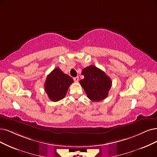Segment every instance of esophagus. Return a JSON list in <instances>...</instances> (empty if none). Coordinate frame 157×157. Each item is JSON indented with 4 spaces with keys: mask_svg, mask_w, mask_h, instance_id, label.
Listing matches in <instances>:
<instances>
[{
    "mask_svg": "<svg viewBox=\"0 0 157 157\" xmlns=\"http://www.w3.org/2000/svg\"><path fill=\"white\" fill-rule=\"evenodd\" d=\"M74 80L75 82H78V81H79V77H75V78H74Z\"/></svg>",
    "mask_w": 157,
    "mask_h": 157,
    "instance_id": "esophagus-1",
    "label": "esophagus"
}]
</instances>
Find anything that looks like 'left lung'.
Instances as JSON below:
<instances>
[{
    "instance_id": "1",
    "label": "left lung",
    "mask_w": 157,
    "mask_h": 157,
    "mask_svg": "<svg viewBox=\"0 0 157 157\" xmlns=\"http://www.w3.org/2000/svg\"><path fill=\"white\" fill-rule=\"evenodd\" d=\"M82 74L84 78L80 80L79 83L90 100L100 101L107 97L112 81L105 72L95 66L90 65L85 68Z\"/></svg>"
}]
</instances>
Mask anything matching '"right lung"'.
I'll use <instances>...</instances> for the list:
<instances>
[{"mask_svg":"<svg viewBox=\"0 0 157 157\" xmlns=\"http://www.w3.org/2000/svg\"><path fill=\"white\" fill-rule=\"evenodd\" d=\"M74 82L73 79L64 74L59 68H56L48 75L44 83V90L50 100L57 101L62 100Z\"/></svg>","mask_w":157,"mask_h":157,"instance_id":"1","label":"right lung"}]
</instances>
